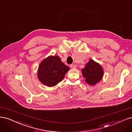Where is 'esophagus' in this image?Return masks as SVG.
<instances>
[{"label":"esophagus","instance_id":"esophagus-1","mask_svg":"<svg viewBox=\"0 0 132 132\" xmlns=\"http://www.w3.org/2000/svg\"><path fill=\"white\" fill-rule=\"evenodd\" d=\"M76 65H75V64H72V65H70V67H71V68H72V69H75V68H76Z\"/></svg>","mask_w":132,"mask_h":132}]
</instances>
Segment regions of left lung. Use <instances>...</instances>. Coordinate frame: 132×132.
<instances>
[{"instance_id": "left-lung-1", "label": "left lung", "mask_w": 132, "mask_h": 132, "mask_svg": "<svg viewBox=\"0 0 132 132\" xmlns=\"http://www.w3.org/2000/svg\"><path fill=\"white\" fill-rule=\"evenodd\" d=\"M83 77L86 82L93 86L99 82L103 76L104 72L101 66L94 60H90L82 70Z\"/></svg>"}]
</instances>
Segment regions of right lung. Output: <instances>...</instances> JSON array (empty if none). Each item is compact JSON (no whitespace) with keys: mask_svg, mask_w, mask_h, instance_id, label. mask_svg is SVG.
Listing matches in <instances>:
<instances>
[{"mask_svg":"<svg viewBox=\"0 0 132 132\" xmlns=\"http://www.w3.org/2000/svg\"><path fill=\"white\" fill-rule=\"evenodd\" d=\"M70 70L57 56L46 58L39 65L38 77L40 81L48 87H53L63 79Z\"/></svg>","mask_w":132,"mask_h":132,"instance_id":"obj_1","label":"right lung"}]
</instances>
